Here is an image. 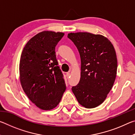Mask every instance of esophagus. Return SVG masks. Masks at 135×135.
<instances>
[{
  "label": "esophagus",
  "mask_w": 135,
  "mask_h": 135,
  "mask_svg": "<svg viewBox=\"0 0 135 135\" xmlns=\"http://www.w3.org/2000/svg\"><path fill=\"white\" fill-rule=\"evenodd\" d=\"M66 76H67V78H68V77H70V73H67V74H66Z\"/></svg>",
  "instance_id": "1"
}]
</instances>
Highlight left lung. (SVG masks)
<instances>
[{
	"mask_svg": "<svg viewBox=\"0 0 135 135\" xmlns=\"http://www.w3.org/2000/svg\"><path fill=\"white\" fill-rule=\"evenodd\" d=\"M81 59L80 80L72 88L79 103L86 108L103 102L115 81L117 59L113 44L100 35L78 32L68 34Z\"/></svg>",
	"mask_w": 135,
	"mask_h": 135,
	"instance_id": "obj_1",
	"label": "left lung"
}]
</instances>
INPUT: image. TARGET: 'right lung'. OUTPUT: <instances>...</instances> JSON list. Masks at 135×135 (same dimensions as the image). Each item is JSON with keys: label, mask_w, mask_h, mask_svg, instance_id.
<instances>
[{"label": "right lung", "mask_w": 135, "mask_h": 135, "mask_svg": "<svg viewBox=\"0 0 135 135\" xmlns=\"http://www.w3.org/2000/svg\"><path fill=\"white\" fill-rule=\"evenodd\" d=\"M64 35L61 32H40L26 43L20 58L22 88L30 100L43 110L55 108L66 89L55 55L56 46Z\"/></svg>", "instance_id": "1"}]
</instances>
